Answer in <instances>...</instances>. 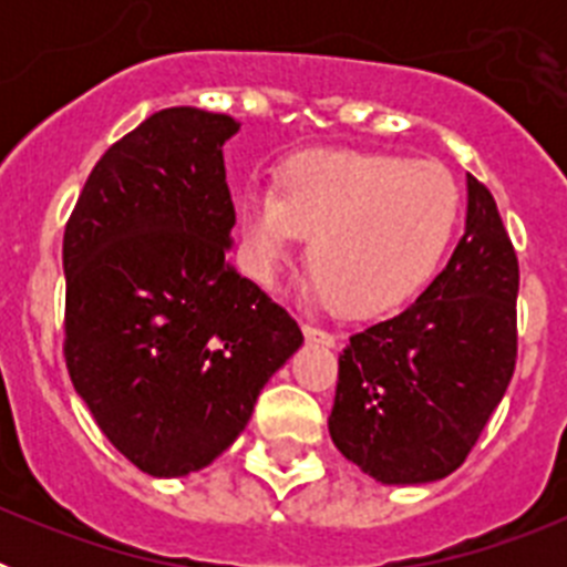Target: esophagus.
<instances>
[{
    "mask_svg": "<svg viewBox=\"0 0 567 567\" xmlns=\"http://www.w3.org/2000/svg\"><path fill=\"white\" fill-rule=\"evenodd\" d=\"M303 334H307V340H312V343H323V346H338V334H334V332H329V329L312 327V323H307V327H303Z\"/></svg>",
    "mask_w": 567,
    "mask_h": 567,
    "instance_id": "obj_1",
    "label": "esophagus"
}]
</instances>
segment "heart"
I'll list each match as a JSON object with an SVG mask.
<instances>
[{
  "label": "heart",
  "mask_w": 567,
  "mask_h": 567,
  "mask_svg": "<svg viewBox=\"0 0 567 567\" xmlns=\"http://www.w3.org/2000/svg\"><path fill=\"white\" fill-rule=\"evenodd\" d=\"M460 189L432 162L369 150H307L275 169L272 193L252 189L238 209L240 258L272 287L309 240L320 292L354 318L403 307L429 284L452 244Z\"/></svg>",
  "instance_id": "heart-1"
}]
</instances>
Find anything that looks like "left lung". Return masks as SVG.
Returning <instances> with one entry per match:
<instances>
[{
    "label": "left lung",
    "mask_w": 567,
    "mask_h": 567,
    "mask_svg": "<svg viewBox=\"0 0 567 567\" xmlns=\"http://www.w3.org/2000/svg\"><path fill=\"white\" fill-rule=\"evenodd\" d=\"M519 260L497 202L468 175V218L443 272L405 312L352 334L329 434L385 485L465 463L517 365Z\"/></svg>",
    "instance_id": "1"
}]
</instances>
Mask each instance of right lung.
<instances>
[{
	"label": "right lung",
	"mask_w": 567,
	"mask_h": 567,
	"mask_svg": "<svg viewBox=\"0 0 567 567\" xmlns=\"http://www.w3.org/2000/svg\"><path fill=\"white\" fill-rule=\"evenodd\" d=\"M235 118L167 107L93 167L64 227V363L104 437L144 474L184 477L249 423L303 343L227 260Z\"/></svg>",
	"instance_id": "obj_1"
}]
</instances>
